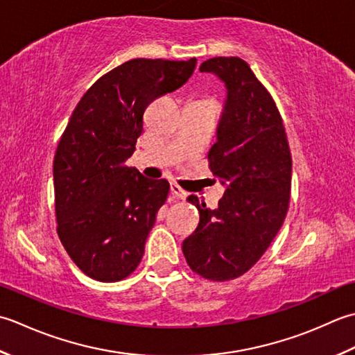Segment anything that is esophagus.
Here are the masks:
<instances>
[{
	"mask_svg": "<svg viewBox=\"0 0 355 355\" xmlns=\"http://www.w3.org/2000/svg\"><path fill=\"white\" fill-rule=\"evenodd\" d=\"M170 191H171L173 198H175V199H185L187 198V191H184L182 188H180L176 182L170 184Z\"/></svg>",
	"mask_w": 355,
	"mask_h": 355,
	"instance_id": "obj_1",
	"label": "esophagus"
}]
</instances>
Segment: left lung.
<instances>
[{"instance_id":"obj_1","label":"left lung","mask_w":355,"mask_h":355,"mask_svg":"<svg viewBox=\"0 0 355 355\" xmlns=\"http://www.w3.org/2000/svg\"><path fill=\"white\" fill-rule=\"evenodd\" d=\"M199 70L218 76L227 89L216 144L208 151L209 168L225 190L214 209L188 198L200 219L182 251L194 272L223 282L247 272L284 225L293 161L276 103L247 62L218 56Z\"/></svg>"}]
</instances>
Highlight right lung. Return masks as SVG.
<instances>
[{"instance_id": "1", "label": "right lung", "mask_w": 355, "mask_h": 355, "mask_svg": "<svg viewBox=\"0 0 355 355\" xmlns=\"http://www.w3.org/2000/svg\"><path fill=\"white\" fill-rule=\"evenodd\" d=\"M194 67L196 58L127 61L101 76L71 113L53 161L58 236L92 279H125L141 262L170 184L124 162L151 101L182 87Z\"/></svg>"}]
</instances>
